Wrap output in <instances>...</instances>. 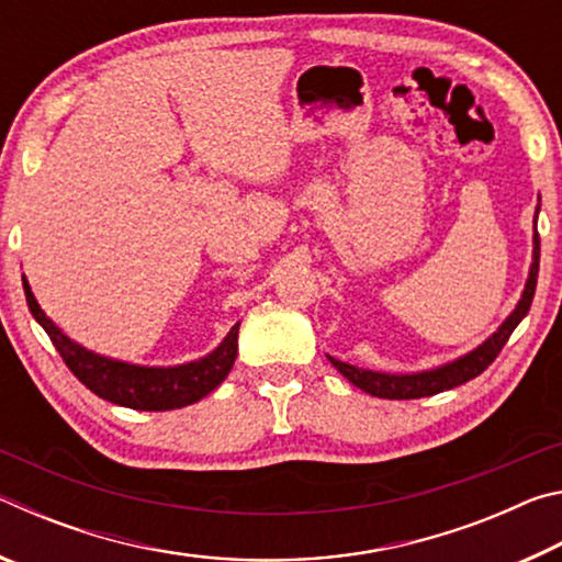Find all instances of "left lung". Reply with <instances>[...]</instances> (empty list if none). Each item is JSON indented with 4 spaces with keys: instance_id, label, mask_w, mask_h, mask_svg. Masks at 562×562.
<instances>
[{
    "instance_id": "8db88e82",
    "label": "left lung",
    "mask_w": 562,
    "mask_h": 562,
    "mask_svg": "<svg viewBox=\"0 0 562 562\" xmlns=\"http://www.w3.org/2000/svg\"><path fill=\"white\" fill-rule=\"evenodd\" d=\"M538 211L540 205L536 207V217H532V223L538 221ZM538 265H540V237L536 227H532V262L526 280V290H522L516 310L510 312L508 319L498 327V331H493L483 345L469 351V355L449 361V364L426 369V372H414V374H386V372H372V369L347 364V361H339L329 355L327 359L335 364L337 372L341 376H347L357 389L379 398H422V396H434L439 392H446V389L465 384L469 379L479 376L483 369H488L491 361L498 357V351L513 335V329H516L520 325V319L528 315L532 294H536V284H538Z\"/></svg>"
}]
</instances>
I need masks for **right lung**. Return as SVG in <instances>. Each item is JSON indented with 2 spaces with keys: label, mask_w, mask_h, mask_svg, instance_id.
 I'll return each mask as SVG.
<instances>
[{
  "label": "right lung",
  "mask_w": 562,
  "mask_h": 562,
  "mask_svg": "<svg viewBox=\"0 0 562 562\" xmlns=\"http://www.w3.org/2000/svg\"><path fill=\"white\" fill-rule=\"evenodd\" d=\"M26 304L34 319L44 327L46 335L54 341L66 367L71 369L79 382L91 389L93 394L106 398L111 404L138 408V412H170V408H183L188 404L201 402L203 396L213 392L223 379L231 374L237 357V329L240 322L227 331V337L217 345L211 355L178 367H140L119 361L111 357H101L97 351L76 345L54 322L44 315L36 302L34 292L26 278H22Z\"/></svg>",
  "instance_id": "obj_1"
}]
</instances>
